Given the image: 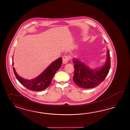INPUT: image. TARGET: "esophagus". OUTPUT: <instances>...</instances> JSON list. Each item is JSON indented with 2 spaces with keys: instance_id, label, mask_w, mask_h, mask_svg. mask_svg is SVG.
I'll use <instances>...</instances> for the list:
<instances>
[{
  "instance_id": "obj_1",
  "label": "esophagus",
  "mask_w": 130,
  "mask_h": 130,
  "mask_svg": "<svg viewBox=\"0 0 130 130\" xmlns=\"http://www.w3.org/2000/svg\"><path fill=\"white\" fill-rule=\"evenodd\" d=\"M69 60V56L68 55H64L62 58V62L64 64H66Z\"/></svg>"
}]
</instances>
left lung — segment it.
I'll return each instance as SVG.
<instances>
[{"label": "left lung", "mask_w": 130, "mask_h": 130, "mask_svg": "<svg viewBox=\"0 0 130 130\" xmlns=\"http://www.w3.org/2000/svg\"><path fill=\"white\" fill-rule=\"evenodd\" d=\"M106 63L101 69H91L82 61L74 59L75 72L73 81L78 87L90 89L98 86L104 81L108 74L110 68V57L109 50L107 51Z\"/></svg>", "instance_id": "left-lung-1"}]
</instances>
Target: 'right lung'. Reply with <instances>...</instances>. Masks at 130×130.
I'll return each instance as SVG.
<instances>
[{
	"label": "right lung",
	"instance_id": "add662e5",
	"mask_svg": "<svg viewBox=\"0 0 130 130\" xmlns=\"http://www.w3.org/2000/svg\"><path fill=\"white\" fill-rule=\"evenodd\" d=\"M62 62L61 57L53 62L40 75L31 80H26L20 77L13 67V72L18 80L27 89L34 91H40L49 86L55 73L59 69ZM12 65L13 62H12Z\"/></svg>",
	"mask_w": 130,
	"mask_h": 130
}]
</instances>
